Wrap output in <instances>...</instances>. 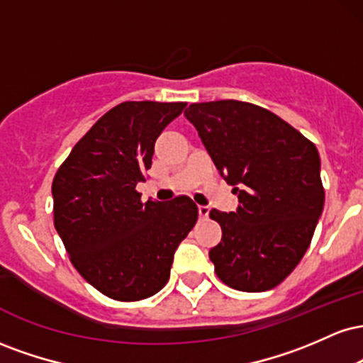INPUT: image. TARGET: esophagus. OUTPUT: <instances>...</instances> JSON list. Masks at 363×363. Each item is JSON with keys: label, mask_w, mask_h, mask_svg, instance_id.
Returning <instances> with one entry per match:
<instances>
[{"label": "esophagus", "mask_w": 363, "mask_h": 363, "mask_svg": "<svg viewBox=\"0 0 363 363\" xmlns=\"http://www.w3.org/2000/svg\"><path fill=\"white\" fill-rule=\"evenodd\" d=\"M198 213L201 218H208V215H210V206H205V205H199L198 206Z\"/></svg>", "instance_id": "1"}]
</instances>
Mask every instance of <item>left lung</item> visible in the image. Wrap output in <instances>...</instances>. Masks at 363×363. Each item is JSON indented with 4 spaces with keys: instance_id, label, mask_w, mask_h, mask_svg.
<instances>
[{
    "instance_id": "obj_1",
    "label": "left lung",
    "mask_w": 363,
    "mask_h": 363,
    "mask_svg": "<svg viewBox=\"0 0 363 363\" xmlns=\"http://www.w3.org/2000/svg\"><path fill=\"white\" fill-rule=\"evenodd\" d=\"M184 116L239 198L235 211H210L222 227L210 249L216 274L240 291L274 289L301 262L323 213L318 148L254 104H191Z\"/></svg>"
}]
</instances>
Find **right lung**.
Segmentation results:
<instances>
[{
    "instance_id": "right-lung-1",
    "label": "right lung",
    "mask_w": 363,
    "mask_h": 363,
    "mask_svg": "<svg viewBox=\"0 0 363 363\" xmlns=\"http://www.w3.org/2000/svg\"><path fill=\"white\" fill-rule=\"evenodd\" d=\"M184 102H123L74 145L52 181L54 227L78 273L114 301L155 295L198 220L187 196L141 203L155 141Z\"/></svg>"
}]
</instances>
